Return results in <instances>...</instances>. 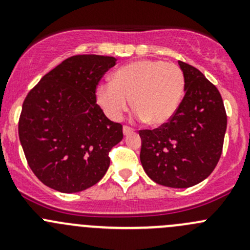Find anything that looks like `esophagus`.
<instances>
[{"mask_svg": "<svg viewBox=\"0 0 250 250\" xmlns=\"http://www.w3.org/2000/svg\"><path fill=\"white\" fill-rule=\"evenodd\" d=\"M134 132V129H133L132 127H129V125H125L123 127V134L127 135V134H130V133Z\"/></svg>", "mask_w": 250, "mask_h": 250, "instance_id": "esophagus-1", "label": "esophagus"}]
</instances>
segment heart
<instances>
[{"label":"heart","mask_w":250,"mask_h":250,"mask_svg":"<svg viewBox=\"0 0 250 250\" xmlns=\"http://www.w3.org/2000/svg\"><path fill=\"white\" fill-rule=\"evenodd\" d=\"M184 92L185 76L178 65L145 59L120 67L112 82L98 87L97 99L111 120H120L133 99L139 120L162 125L175 115Z\"/></svg>","instance_id":"1"}]
</instances>
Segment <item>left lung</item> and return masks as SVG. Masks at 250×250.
I'll return each mask as SVG.
<instances>
[{
    "instance_id": "1",
    "label": "left lung",
    "mask_w": 250,
    "mask_h": 250,
    "mask_svg": "<svg viewBox=\"0 0 250 250\" xmlns=\"http://www.w3.org/2000/svg\"><path fill=\"white\" fill-rule=\"evenodd\" d=\"M179 65L185 76V95L167 123L139 130L140 161L155 183L184 188L203 181L216 167L228 116L218 88L192 65Z\"/></svg>"
}]
</instances>
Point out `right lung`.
<instances>
[{
  "instance_id": "1",
  "label": "right lung",
  "mask_w": 250,
  "mask_h": 250,
  "mask_svg": "<svg viewBox=\"0 0 250 250\" xmlns=\"http://www.w3.org/2000/svg\"><path fill=\"white\" fill-rule=\"evenodd\" d=\"M116 58L82 54L65 59L27 93L19 139L27 165L44 185L80 192L110 166L109 152L123 138L122 125L97 104V87Z\"/></svg>"
}]
</instances>
